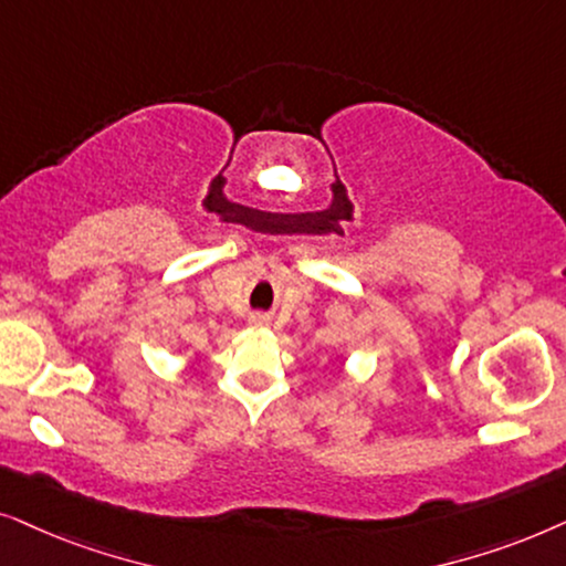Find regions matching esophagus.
<instances>
[{
    "mask_svg": "<svg viewBox=\"0 0 566 566\" xmlns=\"http://www.w3.org/2000/svg\"><path fill=\"white\" fill-rule=\"evenodd\" d=\"M248 323H251V328H269V315H263V313H253L251 318H248Z\"/></svg>",
    "mask_w": 566,
    "mask_h": 566,
    "instance_id": "esophagus-1",
    "label": "esophagus"
}]
</instances>
